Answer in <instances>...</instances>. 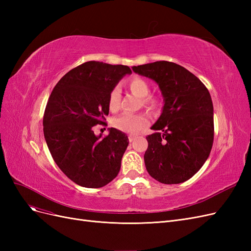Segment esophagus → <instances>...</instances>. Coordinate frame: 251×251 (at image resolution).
<instances>
[{"label": "esophagus", "instance_id": "esophagus-1", "mask_svg": "<svg viewBox=\"0 0 251 251\" xmlns=\"http://www.w3.org/2000/svg\"><path fill=\"white\" fill-rule=\"evenodd\" d=\"M135 136H132V135H130V136H128V140H130V142H133L134 140H135Z\"/></svg>", "mask_w": 251, "mask_h": 251}]
</instances>
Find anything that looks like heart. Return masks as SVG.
<instances>
[{
  "label": "heart",
  "mask_w": 251,
  "mask_h": 251,
  "mask_svg": "<svg viewBox=\"0 0 251 251\" xmlns=\"http://www.w3.org/2000/svg\"><path fill=\"white\" fill-rule=\"evenodd\" d=\"M128 86L133 92L143 98V103L148 107H154L156 100L154 97L148 96L150 94V83L142 77L134 76L128 81ZM109 109L112 112H116L120 105V90L118 87H114L109 94L108 98ZM149 124V118L143 114H124L112 121L113 126L118 131L127 134H137Z\"/></svg>",
  "instance_id": "1"
}]
</instances>
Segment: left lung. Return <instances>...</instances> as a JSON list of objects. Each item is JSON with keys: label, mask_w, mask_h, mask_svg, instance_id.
<instances>
[{"label": "left lung", "mask_w": 251, "mask_h": 251, "mask_svg": "<svg viewBox=\"0 0 251 251\" xmlns=\"http://www.w3.org/2000/svg\"><path fill=\"white\" fill-rule=\"evenodd\" d=\"M133 71L155 80L164 105L151 126L144 163L164 184L191 179L207 160L214 143V107L204 83L180 65L160 60L134 66Z\"/></svg>", "instance_id": "obj_1"}]
</instances>
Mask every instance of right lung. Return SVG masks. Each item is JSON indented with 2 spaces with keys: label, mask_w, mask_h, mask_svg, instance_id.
<instances>
[{
  "label": "right lung",
  "mask_w": 251,
  "mask_h": 251,
  "mask_svg": "<svg viewBox=\"0 0 251 251\" xmlns=\"http://www.w3.org/2000/svg\"><path fill=\"white\" fill-rule=\"evenodd\" d=\"M126 73L132 71L124 65L83 63L65 74L49 97L45 139L60 171L80 186L102 187L119 173L127 136L111 127L100 138L93 126L104 124L109 94Z\"/></svg>",
  "instance_id": "1"
}]
</instances>
